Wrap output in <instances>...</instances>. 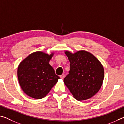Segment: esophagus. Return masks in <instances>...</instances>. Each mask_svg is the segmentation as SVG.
Masks as SVG:
<instances>
[{"instance_id": "obj_1", "label": "esophagus", "mask_w": 124, "mask_h": 124, "mask_svg": "<svg viewBox=\"0 0 124 124\" xmlns=\"http://www.w3.org/2000/svg\"><path fill=\"white\" fill-rule=\"evenodd\" d=\"M64 77H65V75H64V74H62V75H61L60 76V78L62 79H63L64 78Z\"/></svg>"}]
</instances>
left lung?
<instances>
[{"mask_svg": "<svg viewBox=\"0 0 124 124\" xmlns=\"http://www.w3.org/2000/svg\"><path fill=\"white\" fill-rule=\"evenodd\" d=\"M65 53L70 65L64 82L74 98L81 101L94 96L103 83L104 69L101 63L91 53L85 50L75 53L65 51Z\"/></svg>", "mask_w": 124, "mask_h": 124, "instance_id": "left-lung-1", "label": "left lung"}]
</instances>
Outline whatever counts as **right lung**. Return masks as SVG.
Masks as SVG:
<instances>
[{
  "label": "right lung",
  "mask_w": 124,
  "mask_h": 124,
  "mask_svg": "<svg viewBox=\"0 0 124 124\" xmlns=\"http://www.w3.org/2000/svg\"><path fill=\"white\" fill-rule=\"evenodd\" d=\"M54 54V53L49 55L43 51H35L19 65L17 71L19 83L28 96L36 99L44 98L60 79L49 64Z\"/></svg>",
  "instance_id": "1"
}]
</instances>
